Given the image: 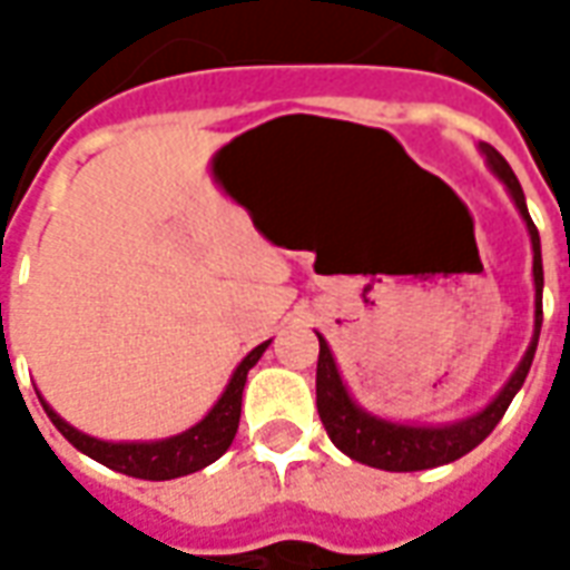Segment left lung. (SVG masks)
<instances>
[{
    "mask_svg": "<svg viewBox=\"0 0 570 570\" xmlns=\"http://www.w3.org/2000/svg\"><path fill=\"white\" fill-rule=\"evenodd\" d=\"M479 149L485 155V161L494 174L501 176L503 186L510 188L515 207L522 213V219L528 225L531 235V249H534V338L531 347L525 351V357L519 363V370L513 372V379L503 384V391L489 406L476 412L473 419L458 421L449 428H412V424H394V421L375 419L370 412L351 400L347 387L342 384V375L335 370V360L330 354V345L323 342L321 335V357H317V412L330 440L360 464L379 466V470H391V473H412V470H430V466L452 464L458 458H464L466 452H473L479 442L489 436L491 430L498 428V421L503 419L507 406L513 403V396L519 394V387L525 384V375L531 370V360L538 351L540 323H543V262H540V235L531 216H528L525 195L522 186L515 179L513 167L503 161V155L489 142H479Z\"/></svg>",
    "mask_w": 570,
    "mask_h": 570,
    "instance_id": "8db88e82",
    "label": "left lung"
}]
</instances>
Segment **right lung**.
<instances>
[{"label":"right lung","mask_w":570,"mask_h":570,"mask_svg":"<svg viewBox=\"0 0 570 570\" xmlns=\"http://www.w3.org/2000/svg\"><path fill=\"white\" fill-rule=\"evenodd\" d=\"M268 342L259 347H253L247 357L240 360V366L232 375V382L225 387V394L219 396V403L207 412V419L198 421L195 428L179 433V436H170V440L161 442H104L94 440V436H85L76 428H69L67 421L57 415L55 409L48 406L42 400L48 419L55 424L63 436H67L79 452H85L94 461L112 466L125 476L137 479H176L188 476L200 466L213 464L216 458H223L225 449L232 445L237 433V421H240V396H244V384H247V372L259 363V357L265 354Z\"/></svg>","instance_id":"obj_1"}]
</instances>
